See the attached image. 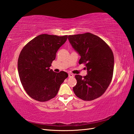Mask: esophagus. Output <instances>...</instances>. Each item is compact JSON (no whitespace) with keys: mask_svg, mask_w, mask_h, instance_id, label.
Returning <instances> with one entry per match:
<instances>
[{"mask_svg":"<svg viewBox=\"0 0 134 134\" xmlns=\"http://www.w3.org/2000/svg\"><path fill=\"white\" fill-rule=\"evenodd\" d=\"M68 76H69V77H70H70H73V74H72V73H69V74H68Z\"/></svg>","mask_w":134,"mask_h":134,"instance_id":"obj_1","label":"esophagus"}]
</instances>
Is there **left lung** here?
I'll list each match as a JSON object with an SVG mask.
<instances>
[{"instance_id": "obj_1", "label": "left lung", "mask_w": 134, "mask_h": 134, "mask_svg": "<svg viewBox=\"0 0 134 134\" xmlns=\"http://www.w3.org/2000/svg\"><path fill=\"white\" fill-rule=\"evenodd\" d=\"M68 40L81 56L79 64H84L88 72L85 76H75L74 93L83 100L96 99L104 94L112 81L114 67L112 50L102 38L90 32L69 35Z\"/></svg>"}]
</instances>
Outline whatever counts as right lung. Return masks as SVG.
I'll use <instances>...</instances> for the list:
<instances>
[{
	"label": "right lung",
	"mask_w": 134,
	"mask_h": 134,
	"mask_svg": "<svg viewBox=\"0 0 134 134\" xmlns=\"http://www.w3.org/2000/svg\"><path fill=\"white\" fill-rule=\"evenodd\" d=\"M68 35L41 34L23 47L18 61L20 82L30 97L40 102L54 98L68 75L50 69L57 52Z\"/></svg>",
	"instance_id": "add662e5"
}]
</instances>
